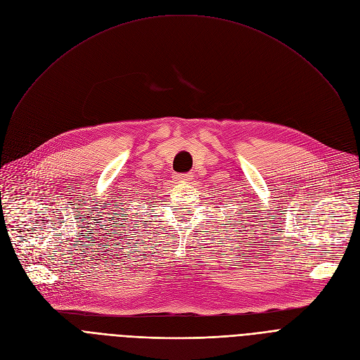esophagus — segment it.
<instances>
[{
	"instance_id": "esophagus-1",
	"label": "esophagus",
	"mask_w": 360,
	"mask_h": 360,
	"mask_svg": "<svg viewBox=\"0 0 360 360\" xmlns=\"http://www.w3.org/2000/svg\"><path fill=\"white\" fill-rule=\"evenodd\" d=\"M174 178H175V181H190L193 178V175L191 174H176V175H174Z\"/></svg>"
}]
</instances>
